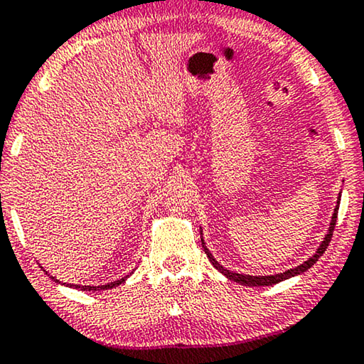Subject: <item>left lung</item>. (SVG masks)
Segmentation results:
<instances>
[{
    "label": "left lung",
    "mask_w": 364,
    "mask_h": 364,
    "mask_svg": "<svg viewBox=\"0 0 364 364\" xmlns=\"http://www.w3.org/2000/svg\"><path fill=\"white\" fill-rule=\"evenodd\" d=\"M338 206H340V201H338ZM338 206L335 208L333 216H331V223H330L328 234L325 235L323 242L320 244V247H318V250H316V254L314 255V257H310L309 260H306V262H304L301 265H299V267L290 269V270H285L284 274L269 275V277H267V275H259V277H254V275L234 274V272H231V270L224 269L223 265H219L218 260L213 257L211 252H209L206 245H204V240L201 239V240H203V249H204V252H206L208 259L211 260V264L214 265V267H216L221 274L226 275L228 279L234 280V282H239V284L247 285V287H262V285H274V284H279V282H282V280H285V279H290V277H294V275H299V274H301V272H305V270H309V269L311 267V265H314V264L316 262V260H318V259L321 257V254H323L325 250H326V247H328V244H330V240H331V235H333V231H335V224H336V218H338Z\"/></svg>",
    "instance_id": "obj_1"
}]
</instances>
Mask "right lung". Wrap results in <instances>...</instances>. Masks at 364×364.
I'll list each match as a JSON object with an SVG mask.
<instances>
[{
	"instance_id": "add662e5",
	"label": "right lung",
	"mask_w": 364,
	"mask_h": 364,
	"mask_svg": "<svg viewBox=\"0 0 364 364\" xmlns=\"http://www.w3.org/2000/svg\"><path fill=\"white\" fill-rule=\"evenodd\" d=\"M127 277H129V275H127ZM127 277L119 279V280H115V282H110V284H107V285H99V287H92V285H70V287H75V289H80V290H85V291L87 290H92V291H94V290H105V289H112V287H117V285H120L122 282H125Z\"/></svg>"
}]
</instances>
